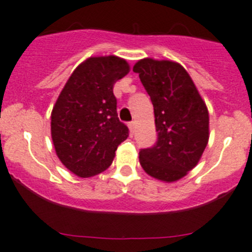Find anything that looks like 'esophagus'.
Listing matches in <instances>:
<instances>
[{"mask_svg": "<svg viewBox=\"0 0 252 252\" xmlns=\"http://www.w3.org/2000/svg\"><path fill=\"white\" fill-rule=\"evenodd\" d=\"M128 128H129V132H131V133H133V132H134V123H133V121H132V123H128Z\"/></svg>", "mask_w": 252, "mask_h": 252, "instance_id": "34e87169", "label": "esophagus"}]
</instances>
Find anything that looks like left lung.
Returning a JSON list of instances; mask_svg holds the SVG:
<instances>
[{
	"mask_svg": "<svg viewBox=\"0 0 252 252\" xmlns=\"http://www.w3.org/2000/svg\"><path fill=\"white\" fill-rule=\"evenodd\" d=\"M151 96L158 138L139 151L148 175L173 183L197 165L210 138V116L190 74L178 62L143 59L133 66Z\"/></svg>",
	"mask_w": 252,
	"mask_h": 252,
	"instance_id": "8db88e82",
	"label": "left lung"
}]
</instances>
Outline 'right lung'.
Returning a JSON list of instances; mask_svg holds the SVG:
<instances>
[{
	"mask_svg": "<svg viewBox=\"0 0 252 252\" xmlns=\"http://www.w3.org/2000/svg\"><path fill=\"white\" fill-rule=\"evenodd\" d=\"M129 72L118 56L89 57L73 71L51 113V137L61 163L79 178L111 165L128 128L116 111L114 84Z\"/></svg>",
	"mask_w": 252,
	"mask_h": 252,
	"instance_id": "obj_1",
	"label": "right lung"
}]
</instances>
